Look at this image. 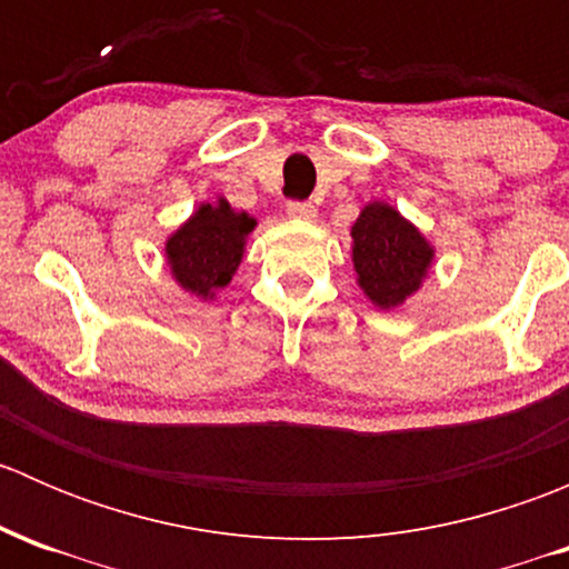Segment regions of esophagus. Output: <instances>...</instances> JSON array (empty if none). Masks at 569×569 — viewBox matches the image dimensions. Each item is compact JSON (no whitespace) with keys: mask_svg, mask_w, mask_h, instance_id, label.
Segmentation results:
<instances>
[{"mask_svg":"<svg viewBox=\"0 0 569 569\" xmlns=\"http://www.w3.org/2000/svg\"><path fill=\"white\" fill-rule=\"evenodd\" d=\"M286 211H289L291 217H300V220L317 217V209H313V203H308V200H289V203H286Z\"/></svg>","mask_w":569,"mask_h":569,"instance_id":"34e87169","label":"esophagus"}]
</instances>
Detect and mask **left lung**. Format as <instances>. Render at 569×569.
I'll list each match as a JSON object with an SVG mask.
<instances>
[{
  "instance_id": "1",
  "label": "left lung",
  "mask_w": 569,
  "mask_h": 569,
  "mask_svg": "<svg viewBox=\"0 0 569 569\" xmlns=\"http://www.w3.org/2000/svg\"><path fill=\"white\" fill-rule=\"evenodd\" d=\"M352 258L360 289L377 308H396L421 286L432 248L386 203H369L352 226Z\"/></svg>"
}]
</instances>
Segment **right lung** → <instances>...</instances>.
<instances>
[{"label": "right lung", "instance_id": "1", "mask_svg": "<svg viewBox=\"0 0 569 569\" xmlns=\"http://www.w3.org/2000/svg\"><path fill=\"white\" fill-rule=\"evenodd\" d=\"M252 226V217L237 214L226 200L200 206L168 242V261L178 283L198 297H214V291L226 289L242 261L244 237Z\"/></svg>", "mask_w": 569, "mask_h": 569}]
</instances>
